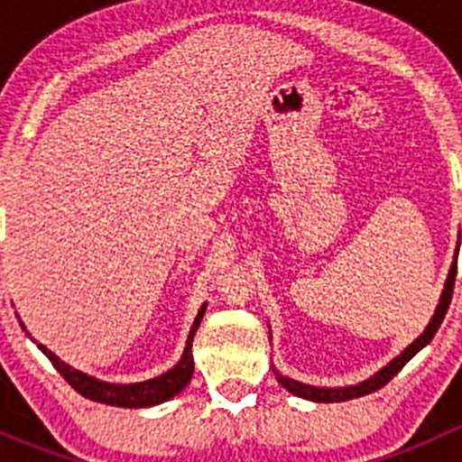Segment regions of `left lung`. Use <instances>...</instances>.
I'll return each mask as SVG.
<instances>
[{
	"mask_svg": "<svg viewBox=\"0 0 462 462\" xmlns=\"http://www.w3.org/2000/svg\"><path fill=\"white\" fill-rule=\"evenodd\" d=\"M458 244H460V236H458ZM456 254H458V248H456ZM456 259L458 257H454V261H451V268H449V274H447L445 288H442V292H440V300H438L436 310H433L430 324L425 326V330H422L420 337L413 339V342L409 344V346L404 348L400 356H395L389 365L382 366V369L377 371V374L371 375L369 380L357 382V384H348V386H315V384H306V382H300V380H292V377H288V375H282L273 366L274 377H277L279 384H282L286 391H291L292 395H297V398L313 400V402H344V400L362 398V395H369V393H374V391L382 389L386 382H391L395 375H398V371L402 369V366L407 365V362L411 360V357L416 356L420 348H425L427 344L431 342L433 335H436V330L440 328L442 319H445V315H447V309H449L451 292H454L456 265H458L456 263ZM270 337H273V335H270Z\"/></svg>",
	"mask_w": 462,
	"mask_h": 462,
	"instance_id": "8db88e82",
	"label": "left lung"
}]
</instances>
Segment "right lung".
I'll return each instance as SVG.
<instances>
[{"mask_svg":"<svg viewBox=\"0 0 462 462\" xmlns=\"http://www.w3.org/2000/svg\"><path fill=\"white\" fill-rule=\"evenodd\" d=\"M205 309H208V304H203L201 309H199L197 318H194V321H192V328H189L188 342H185L180 360L176 362L170 371H165V374L152 377V380H144V382H132V384H116V382H105V380H97V377H93L88 374H82V371L73 369V366H69L67 362L60 360V357L55 356L53 351H49L44 344H37L35 339H32V342H35L37 348H40V351L49 357L51 365L60 371V375H62L64 380H67L69 384L78 391V393L85 395V398H88V400H93V402L111 404V407H127V409L153 407V404L167 402L170 398L179 395L180 391L188 386V382L192 380V374H194L192 339H194V335H197L199 324H201ZM22 328H24V324H22Z\"/></svg>","mask_w":462,"mask_h":462,"instance_id":"obj_1","label":"right lung"}]
</instances>
